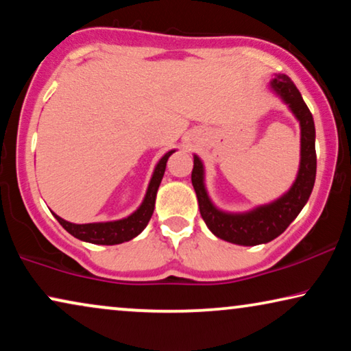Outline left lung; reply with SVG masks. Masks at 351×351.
<instances>
[{
    "mask_svg": "<svg viewBox=\"0 0 351 351\" xmlns=\"http://www.w3.org/2000/svg\"><path fill=\"white\" fill-rule=\"evenodd\" d=\"M271 88L281 95L300 121V169L292 189L275 203L262 206L252 213L225 214L215 209L208 198L203 184V165L198 156H195L193 171H191V184L196 191L199 213L206 225L215 237L243 246H256L280 237L299 215L315 185L316 150L313 117L289 76L276 75L271 81Z\"/></svg>",
    "mask_w": 351,
    "mask_h": 351,
    "instance_id": "obj_1",
    "label": "left lung"
}]
</instances>
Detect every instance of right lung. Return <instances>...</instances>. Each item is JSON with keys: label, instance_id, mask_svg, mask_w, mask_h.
I'll use <instances>...</instances> for the list:
<instances>
[{"label": "right lung", "instance_id": "obj_1", "mask_svg": "<svg viewBox=\"0 0 351 351\" xmlns=\"http://www.w3.org/2000/svg\"><path fill=\"white\" fill-rule=\"evenodd\" d=\"M172 153L174 152L166 153V155L160 160V162H158L156 169L153 172L150 185H148L145 199H143L141 208H138L134 214L129 215V217L123 220H117V222L83 223V225L66 222V220L60 219L59 215H56V219L59 220V223L66 230V232L73 234L75 238L81 239V241H88L93 244H107V246H112V244H119L136 238L137 234L147 227V223L150 222L153 209H155V198H156L158 186H160L162 176H165L167 158H169Z\"/></svg>", "mask_w": 351, "mask_h": 351}]
</instances>
